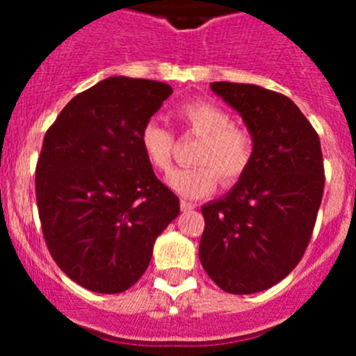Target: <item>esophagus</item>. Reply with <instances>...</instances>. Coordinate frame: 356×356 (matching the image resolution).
<instances>
[{
  "mask_svg": "<svg viewBox=\"0 0 356 356\" xmlns=\"http://www.w3.org/2000/svg\"><path fill=\"white\" fill-rule=\"evenodd\" d=\"M180 207H181V210H184V212H191V210L196 209V205H194L193 201H187V200H181Z\"/></svg>",
  "mask_w": 356,
  "mask_h": 356,
  "instance_id": "1",
  "label": "esophagus"
}]
</instances>
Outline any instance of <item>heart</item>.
<instances>
[{
    "label": "heart",
    "mask_w": 356,
    "mask_h": 356,
    "mask_svg": "<svg viewBox=\"0 0 356 356\" xmlns=\"http://www.w3.org/2000/svg\"><path fill=\"white\" fill-rule=\"evenodd\" d=\"M178 118L188 131L201 137L194 168L176 169L169 175V187L184 197H201L216 188L217 176L225 185L241 180L253 160L250 131L234 127L232 115L216 103L191 102L178 108ZM140 146L147 162L159 171L171 168L175 137L171 130L151 119L140 130Z\"/></svg>",
    "instance_id": "1"
}]
</instances>
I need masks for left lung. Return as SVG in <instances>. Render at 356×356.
<instances>
[{
  "label": "left lung",
  "instance_id": "8db88e82",
  "mask_svg": "<svg viewBox=\"0 0 356 356\" xmlns=\"http://www.w3.org/2000/svg\"><path fill=\"white\" fill-rule=\"evenodd\" d=\"M241 114L253 160L229 193L201 207L200 260L229 294H254L300 264L325 188L319 135L287 96L259 85L213 81Z\"/></svg>",
  "mask_w": 356,
  "mask_h": 356
}]
</instances>
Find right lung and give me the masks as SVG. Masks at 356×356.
I'll use <instances>...</instances> for the list:
<instances>
[{"mask_svg": "<svg viewBox=\"0 0 356 356\" xmlns=\"http://www.w3.org/2000/svg\"><path fill=\"white\" fill-rule=\"evenodd\" d=\"M171 94L162 81L110 76L72 97L46 131L35 171L42 234L56 266L89 291L137 284L180 213L140 146V130Z\"/></svg>", "mask_w": 356, "mask_h": 356, "instance_id": "right-lung-1", "label": "right lung"}]
</instances>
